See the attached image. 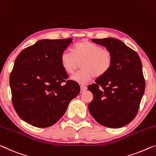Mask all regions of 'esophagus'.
Here are the masks:
<instances>
[{
  "label": "esophagus",
  "mask_w": 156,
  "mask_h": 156,
  "mask_svg": "<svg viewBox=\"0 0 156 156\" xmlns=\"http://www.w3.org/2000/svg\"><path fill=\"white\" fill-rule=\"evenodd\" d=\"M80 87H81V91H84L87 89V87H86L85 85H81Z\"/></svg>",
  "instance_id": "obj_1"
}]
</instances>
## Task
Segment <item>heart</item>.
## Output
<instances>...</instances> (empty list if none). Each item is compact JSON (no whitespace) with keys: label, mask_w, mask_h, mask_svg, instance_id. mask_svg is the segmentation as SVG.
Masks as SVG:
<instances>
[{"label":"heart","mask_w":156,"mask_h":156,"mask_svg":"<svg viewBox=\"0 0 156 156\" xmlns=\"http://www.w3.org/2000/svg\"><path fill=\"white\" fill-rule=\"evenodd\" d=\"M73 53L65 51L60 55V64L65 72L73 74L81 63L82 69L71 76V80L81 84L87 83L94 76L101 77L107 74L113 62V55L109 49L83 41L75 44Z\"/></svg>","instance_id":"obj_1"}]
</instances>
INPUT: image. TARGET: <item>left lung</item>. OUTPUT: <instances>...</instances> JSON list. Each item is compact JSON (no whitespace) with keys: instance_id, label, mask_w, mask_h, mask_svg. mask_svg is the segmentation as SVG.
Instances as JSON below:
<instances>
[{"instance_id":"1","label":"left lung","mask_w":156,"mask_h":156,"mask_svg":"<svg viewBox=\"0 0 156 156\" xmlns=\"http://www.w3.org/2000/svg\"><path fill=\"white\" fill-rule=\"evenodd\" d=\"M91 41L109 49L113 62L107 74L88 87L94 95L89 112L104 127H124L136 117L145 91L141 61L136 51L118 39Z\"/></svg>"}]
</instances>
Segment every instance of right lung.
Masks as SVG:
<instances>
[{"label": "right lung", "mask_w": 156, "mask_h": 156, "mask_svg": "<svg viewBox=\"0 0 156 156\" xmlns=\"http://www.w3.org/2000/svg\"><path fill=\"white\" fill-rule=\"evenodd\" d=\"M73 39H43L20 52L10 76L12 102L21 119L48 127L63 116L80 87L60 64V55Z\"/></svg>", "instance_id": "right-lung-1"}]
</instances>
